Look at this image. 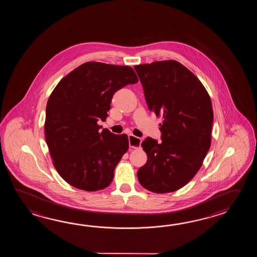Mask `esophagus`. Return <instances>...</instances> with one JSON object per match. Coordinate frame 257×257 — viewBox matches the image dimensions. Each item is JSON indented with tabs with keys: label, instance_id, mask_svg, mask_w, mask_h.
Listing matches in <instances>:
<instances>
[{
	"label": "esophagus",
	"instance_id": "1",
	"mask_svg": "<svg viewBox=\"0 0 257 257\" xmlns=\"http://www.w3.org/2000/svg\"><path fill=\"white\" fill-rule=\"evenodd\" d=\"M142 139L137 138L134 135H128V143L130 147L134 148V149H139L142 146Z\"/></svg>",
	"mask_w": 257,
	"mask_h": 257
}]
</instances>
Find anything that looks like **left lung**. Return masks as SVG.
<instances>
[{"label":"left lung","instance_id":"1","mask_svg":"<svg viewBox=\"0 0 257 257\" xmlns=\"http://www.w3.org/2000/svg\"><path fill=\"white\" fill-rule=\"evenodd\" d=\"M134 69L149 109L164 117L161 142L148 137L142 143L148 160L138 171V179L149 191H176L196 175L210 147L211 100L201 82L178 61Z\"/></svg>","mask_w":257,"mask_h":257}]
</instances>
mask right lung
Returning a JSON list of instances; mask_svg holds the SVG:
<instances>
[{
    "mask_svg": "<svg viewBox=\"0 0 257 257\" xmlns=\"http://www.w3.org/2000/svg\"><path fill=\"white\" fill-rule=\"evenodd\" d=\"M136 82L131 67L86 62L64 77L50 94L46 142L55 168L71 186L92 192L111 184L128 139L101 131L97 122L105 120L115 92Z\"/></svg>",
    "mask_w": 257,
    "mask_h": 257,
    "instance_id": "obj_1",
    "label": "right lung"
}]
</instances>
